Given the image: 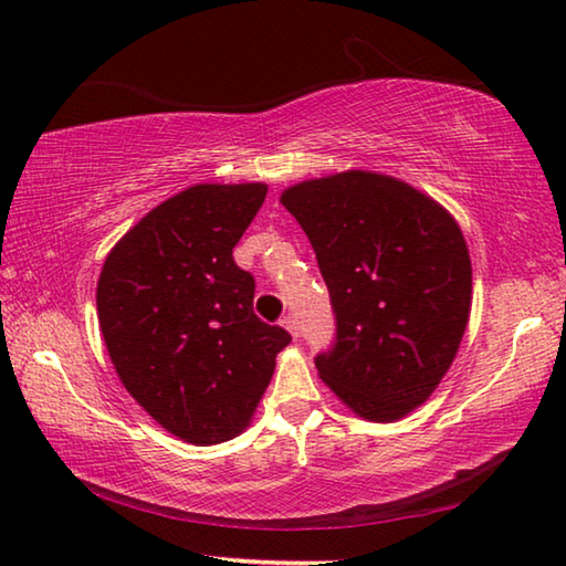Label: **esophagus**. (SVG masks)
Segmentation results:
<instances>
[{
  "instance_id": "obj_1",
  "label": "esophagus",
  "mask_w": 566,
  "mask_h": 566,
  "mask_svg": "<svg viewBox=\"0 0 566 566\" xmlns=\"http://www.w3.org/2000/svg\"><path fill=\"white\" fill-rule=\"evenodd\" d=\"M282 324H284L286 329H290L292 337H300V322H296L294 314H284V317H282Z\"/></svg>"
}]
</instances>
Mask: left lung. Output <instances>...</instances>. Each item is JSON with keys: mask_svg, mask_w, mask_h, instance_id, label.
I'll return each instance as SVG.
<instances>
[{"mask_svg": "<svg viewBox=\"0 0 566 566\" xmlns=\"http://www.w3.org/2000/svg\"><path fill=\"white\" fill-rule=\"evenodd\" d=\"M317 254L334 339L319 377L359 417L395 421L437 389L462 342L472 262L452 217L395 177L342 171L282 195Z\"/></svg>", "mask_w": 566, "mask_h": 566, "instance_id": "left-lung-1", "label": "left lung"}]
</instances>
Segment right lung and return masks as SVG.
<instances>
[{"mask_svg":"<svg viewBox=\"0 0 566 566\" xmlns=\"http://www.w3.org/2000/svg\"><path fill=\"white\" fill-rule=\"evenodd\" d=\"M264 197V185L179 191L119 239L99 276V327L122 385L191 444L242 432L292 342L256 317L254 276L232 256Z\"/></svg>","mask_w":566,"mask_h":566,"instance_id":"right-lung-1","label":"right lung"}]
</instances>
